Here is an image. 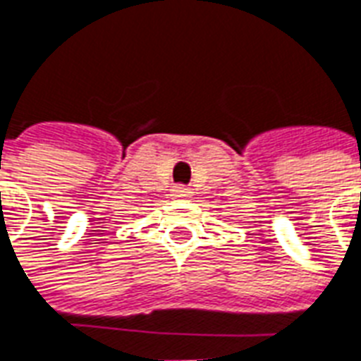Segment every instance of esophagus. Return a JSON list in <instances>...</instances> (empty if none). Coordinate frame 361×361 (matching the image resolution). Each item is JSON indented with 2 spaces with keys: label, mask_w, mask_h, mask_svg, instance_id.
I'll list each match as a JSON object with an SVG mask.
<instances>
[{
  "label": "esophagus",
  "mask_w": 361,
  "mask_h": 361,
  "mask_svg": "<svg viewBox=\"0 0 361 361\" xmlns=\"http://www.w3.org/2000/svg\"><path fill=\"white\" fill-rule=\"evenodd\" d=\"M171 192H173V195H175V197H180V200H183V197H188V195L192 194V192H190L186 186H173Z\"/></svg>",
  "instance_id": "obj_1"
}]
</instances>
